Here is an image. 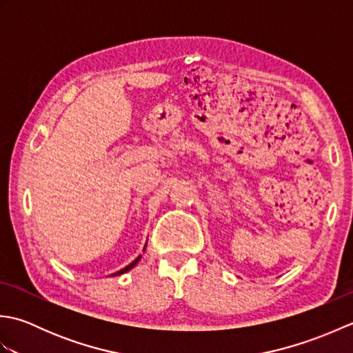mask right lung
I'll use <instances>...</instances> for the list:
<instances>
[{"instance_id":"obj_1","label":"right lung","mask_w":353,"mask_h":353,"mask_svg":"<svg viewBox=\"0 0 353 353\" xmlns=\"http://www.w3.org/2000/svg\"><path fill=\"white\" fill-rule=\"evenodd\" d=\"M145 247H147V244H145ZM145 247H144V252H145ZM141 258H142V254H139V256H138L137 259H134L133 262H130L129 265L124 267L123 270H119V272H117V273H114V274H110V276H118V274H124V273H127V272H129V270H132L134 265L138 264V262H139V259H141Z\"/></svg>"}]
</instances>
